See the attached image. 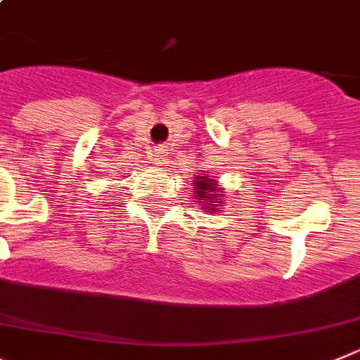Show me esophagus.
Returning <instances> with one entry per match:
<instances>
[{"label":"esophagus","instance_id":"esophagus-1","mask_svg":"<svg viewBox=\"0 0 360 360\" xmlns=\"http://www.w3.org/2000/svg\"><path fill=\"white\" fill-rule=\"evenodd\" d=\"M167 155H168V152H167V148H155V152H154V161H155V165H159V167H161V165H165V161H167Z\"/></svg>","mask_w":360,"mask_h":360}]
</instances>
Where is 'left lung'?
<instances>
[{
  "label": "left lung",
  "instance_id": "left-lung-1",
  "mask_svg": "<svg viewBox=\"0 0 360 360\" xmlns=\"http://www.w3.org/2000/svg\"><path fill=\"white\" fill-rule=\"evenodd\" d=\"M193 190H195V199L199 205L202 206V210L205 212H217L224 202V192L221 188V184L217 183L215 177L206 176V174H201V176L193 177L192 183Z\"/></svg>",
  "mask_w": 360,
  "mask_h": 360
}]
</instances>
